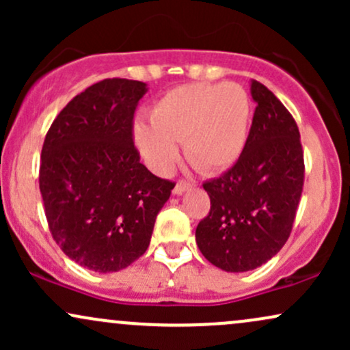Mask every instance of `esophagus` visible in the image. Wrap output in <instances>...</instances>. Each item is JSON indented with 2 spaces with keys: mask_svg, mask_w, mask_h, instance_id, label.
<instances>
[{
  "mask_svg": "<svg viewBox=\"0 0 350 350\" xmlns=\"http://www.w3.org/2000/svg\"><path fill=\"white\" fill-rule=\"evenodd\" d=\"M192 187V183L191 180H184V179H179L178 183H176V186H174V194L176 196H179V194H183V192H186L187 189H191Z\"/></svg>",
  "mask_w": 350,
  "mask_h": 350,
  "instance_id": "obj_1",
  "label": "esophagus"
}]
</instances>
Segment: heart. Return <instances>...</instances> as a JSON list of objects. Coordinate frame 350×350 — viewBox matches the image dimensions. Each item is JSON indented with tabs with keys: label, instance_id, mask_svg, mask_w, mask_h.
<instances>
[{
	"label": "heart",
	"instance_id": "obj_1",
	"mask_svg": "<svg viewBox=\"0 0 350 350\" xmlns=\"http://www.w3.org/2000/svg\"><path fill=\"white\" fill-rule=\"evenodd\" d=\"M250 98L239 83H187L166 92L151 108V124H135V142L152 170L178 159L176 143L194 170L215 174L242 156L250 124Z\"/></svg>",
	"mask_w": 350,
	"mask_h": 350
}]
</instances>
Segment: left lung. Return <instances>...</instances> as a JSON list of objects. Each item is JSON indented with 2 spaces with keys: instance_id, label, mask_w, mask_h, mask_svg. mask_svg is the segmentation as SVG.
Wrapping results in <instances>:
<instances>
[{
  "instance_id": "1",
  "label": "left lung",
  "mask_w": 350,
  "mask_h": 350,
  "mask_svg": "<svg viewBox=\"0 0 350 350\" xmlns=\"http://www.w3.org/2000/svg\"><path fill=\"white\" fill-rule=\"evenodd\" d=\"M256 102L242 156L202 184L211 211L196 228L202 255L226 271H248L275 256L293 230L304 184L299 130L286 107L252 80Z\"/></svg>"
}]
</instances>
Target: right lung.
<instances>
[{
    "label": "right lung",
    "mask_w": 350,
    "mask_h": 350,
    "mask_svg": "<svg viewBox=\"0 0 350 350\" xmlns=\"http://www.w3.org/2000/svg\"><path fill=\"white\" fill-rule=\"evenodd\" d=\"M144 94L138 80L94 83L44 139L39 189L52 239L88 270L118 271L138 260L176 186L139 163L133 118Z\"/></svg>",
    "instance_id": "1"
}]
</instances>
